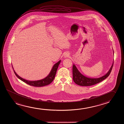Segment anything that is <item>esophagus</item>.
Returning <instances> with one entry per match:
<instances>
[{
  "mask_svg": "<svg viewBox=\"0 0 124 124\" xmlns=\"http://www.w3.org/2000/svg\"><path fill=\"white\" fill-rule=\"evenodd\" d=\"M69 56H70V54L68 52L65 53L64 55H63V56H64L65 58H67L68 57H69Z\"/></svg>",
  "mask_w": 124,
  "mask_h": 124,
  "instance_id": "34e87169",
  "label": "esophagus"
}]
</instances>
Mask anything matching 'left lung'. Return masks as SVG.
<instances>
[{"mask_svg":"<svg viewBox=\"0 0 124 124\" xmlns=\"http://www.w3.org/2000/svg\"><path fill=\"white\" fill-rule=\"evenodd\" d=\"M113 63H114L113 62L111 67H110L109 70L108 71L106 74L101 77L95 78L86 77L84 75H83L79 71V70L77 69V67H76L75 64H73V81L78 85L85 86L94 85L97 83H99L100 82L103 81V80L106 79L110 75L113 67Z\"/></svg>","mask_w":124,"mask_h":124,"instance_id":"8db88e82","label":"left lung"}]
</instances>
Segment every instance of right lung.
Returning a JSON list of instances; mask_svg holds the SVG:
<instances>
[{"label": "right lung", "mask_w": 124, "mask_h": 124, "mask_svg": "<svg viewBox=\"0 0 124 124\" xmlns=\"http://www.w3.org/2000/svg\"><path fill=\"white\" fill-rule=\"evenodd\" d=\"M61 62V60L59 61L58 62L54 64L52 69L51 70V71H50L49 74L47 76V77L45 78L44 79H41V80H36V81H30V80H28L26 79H23V78L20 77L15 72L14 69L12 67L13 69V70L14 72V73L16 75V76L19 79H20L22 81L24 82V83L29 84V85H32L34 86H36V87H41V86H44L45 85H49L50 83L53 81V80L55 78V75L57 72V70L59 66V64Z\"/></svg>", "instance_id": "right-lung-1"}]
</instances>
